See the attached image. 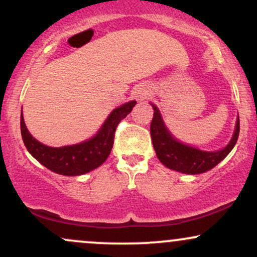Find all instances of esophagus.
<instances>
[{
  "label": "esophagus",
  "instance_id": "34e87169",
  "mask_svg": "<svg viewBox=\"0 0 257 257\" xmlns=\"http://www.w3.org/2000/svg\"><path fill=\"white\" fill-rule=\"evenodd\" d=\"M135 95H137V98L139 100H144V99L147 98V95H149V91L145 90V89H143V88H139V89L137 90V94H135Z\"/></svg>",
  "mask_w": 257,
  "mask_h": 257
}]
</instances>
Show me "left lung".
Here are the masks:
<instances>
[{
	"mask_svg": "<svg viewBox=\"0 0 257 257\" xmlns=\"http://www.w3.org/2000/svg\"><path fill=\"white\" fill-rule=\"evenodd\" d=\"M153 118L150 126L153 149L159 161L169 169L184 174H202L213 169L232 151L239 135V117L235 124L232 140L225 149L215 152L200 151L198 149L179 143L172 137L164 125L158 108L152 104Z\"/></svg>",
	"mask_w": 257,
	"mask_h": 257,
	"instance_id": "obj_1",
	"label": "left lung"
}]
</instances>
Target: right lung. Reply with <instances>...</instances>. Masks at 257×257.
I'll return each instance as SVG.
<instances>
[{
    "mask_svg": "<svg viewBox=\"0 0 257 257\" xmlns=\"http://www.w3.org/2000/svg\"><path fill=\"white\" fill-rule=\"evenodd\" d=\"M135 104L137 101H129L114 108L94 138L77 145L64 147H49L38 143L26 129L22 110L20 131L23 141L32 157L52 172L67 176L82 175L100 167L107 159L113 146L117 125L131 113Z\"/></svg>",
    "mask_w": 257,
    "mask_h": 257,
    "instance_id": "right-lung-1",
    "label": "right lung"
}]
</instances>
